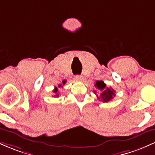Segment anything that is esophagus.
I'll return each mask as SVG.
<instances>
[{"label":"esophagus","instance_id":"1","mask_svg":"<svg viewBox=\"0 0 155 155\" xmlns=\"http://www.w3.org/2000/svg\"><path fill=\"white\" fill-rule=\"evenodd\" d=\"M74 79H75L76 81H82L83 76L81 75H76L75 76V77H74Z\"/></svg>","mask_w":155,"mask_h":155}]
</instances>
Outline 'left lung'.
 Listing matches in <instances>:
<instances>
[{"instance_id": "obj_1", "label": "left lung", "mask_w": 155, "mask_h": 155, "mask_svg": "<svg viewBox=\"0 0 155 155\" xmlns=\"http://www.w3.org/2000/svg\"><path fill=\"white\" fill-rule=\"evenodd\" d=\"M95 87L98 90H100V97L97 95L98 99H101L103 102H108L111 101L115 96V91L111 87H107L103 81H97L95 84ZM94 93L96 94V91H94Z\"/></svg>"}]
</instances>
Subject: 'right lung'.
Segmentation results:
<instances>
[{
	"instance_id": "right-lung-1",
	"label": "right lung",
	"mask_w": 155,
	"mask_h": 155,
	"mask_svg": "<svg viewBox=\"0 0 155 155\" xmlns=\"http://www.w3.org/2000/svg\"><path fill=\"white\" fill-rule=\"evenodd\" d=\"M65 83H66V80H63V84H65ZM58 87H61L62 85L61 84H59V85H58ZM53 91H54V92L55 94H56V95H54V97H59V92H58V88L55 87V89H54V90H53Z\"/></svg>"
}]
</instances>
